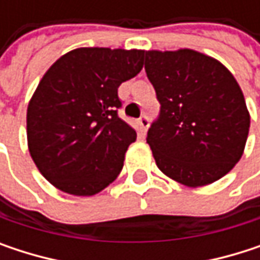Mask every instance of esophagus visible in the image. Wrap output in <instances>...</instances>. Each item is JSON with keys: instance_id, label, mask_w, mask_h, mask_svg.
Instances as JSON below:
<instances>
[{"instance_id": "1", "label": "esophagus", "mask_w": 260, "mask_h": 260, "mask_svg": "<svg viewBox=\"0 0 260 260\" xmlns=\"http://www.w3.org/2000/svg\"><path fill=\"white\" fill-rule=\"evenodd\" d=\"M140 128L143 132H146L147 128H149V119L146 117V116H143V117H140Z\"/></svg>"}]
</instances>
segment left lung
<instances>
[{
  "instance_id": "8db88e82",
  "label": "left lung",
  "mask_w": 260,
  "mask_h": 260,
  "mask_svg": "<svg viewBox=\"0 0 260 260\" xmlns=\"http://www.w3.org/2000/svg\"><path fill=\"white\" fill-rule=\"evenodd\" d=\"M144 69L161 104L146 138L158 169L188 188L221 179L241 159L250 128L232 72L188 48L146 51Z\"/></svg>"
}]
</instances>
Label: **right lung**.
Returning a JSON list of instances; mask_svg holds the SVG:
<instances>
[{"label":"right lung","instance_id":"add662e5","mask_svg":"<svg viewBox=\"0 0 260 260\" xmlns=\"http://www.w3.org/2000/svg\"><path fill=\"white\" fill-rule=\"evenodd\" d=\"M143 49L77 48L42 77L26 108V143L60 191L94 196L122 172L137 132L117 116V88L143 69Z\"/></svg>","mask_w":260,"mask_h":260}]
</instances>
